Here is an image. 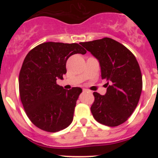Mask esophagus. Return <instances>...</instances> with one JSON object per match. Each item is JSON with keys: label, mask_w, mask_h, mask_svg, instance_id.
<instances>
[{"label": "esophagus", "mask_w": 158, "mask_h": 158, "mask_svg": "<svg viewBox=\"0 0 158 158\" xmlns=\"http://www.w3.org/2000/svg\"><path fill=\"white\" fill-rule=\"evenodd\" d=\"M83 91H88V90H87V89H83Z\"/></svg>", "instance_id": "1"}]
</instances>
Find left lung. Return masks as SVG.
<instances>
[{
	"label": "left lung",
	"mask_w": 158,
	"mask_h": 158,
	"mask_svg": "<svg viewBox=\"0 0 158 158\" xmlns=\"http://www.w3.org/2000/svg\"><path fill=\"white\" fill-rule=\"evenodd\" d=\"M97 59L106 93L94 92L90 110L98 123L110 127L125 123L138 104L143 88L139 64L133 53L118 41L104 38L80 42Z\"/></svg>",
	"instance_id": "left-lung-1"
}]
</instances>
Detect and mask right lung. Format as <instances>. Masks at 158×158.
I'll return each instance as SVG.
<instances>
[{"label": "right lung", "mask_w": 158, "mask_h": 158, "mask_svg": "<svg viewBox=\"0 0 158 158\" xmlns=\"http://www.w3.org/2000/svg\"><path fill=\"white\" fill-rule=\"evenodd\" d=\"M85 54L79 44L45 42L28 52L19 73V92L27 117L40 129L56 132L72 123L77 101L82 90H65L56 84L67 73L68 58Z\"/></svg>", "instance_id": "1"}]
</instances>
